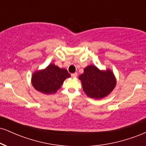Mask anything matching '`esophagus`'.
Instances as JSON below:
<instances>
[{"label": "esophagus", "mask_w": 146, "mask_h": 146, "mask_svg": "<svg viewBox=\"0 0 146 146\" xmlns=\"http://www.w3.org/2000/svg\"><path fill=\"white\" fill-rule=\"evenodd\" d=\"M77 76H78V73H72V74H71V77H73V78H76Z\"/></svg>", "instance_id": "34e87169"}]
</instances>
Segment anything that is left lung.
Wrapping results in <instances>:
<instances>
[{"mask_svg":"<svg viewBox=\"0 0 146 146\" xmlns=\"http://www.w3.org/2000/svg\"><path fill=\"white\" fill-rule=\"evenodd\" d=\"M82 83L84 91L90 98L102 99L109 95L116 85V80L110 70L100 71L90 65L79 77Z\"/></svg>","mask_w":146,"mask_h":146,"instance_id":"obj_1","label":"left lung"}]
</instances>
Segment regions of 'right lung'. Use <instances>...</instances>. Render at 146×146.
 Segmentation results:
<instances>
[{"instance_id": "add662e5", "label": "right lung", "mask_w": 146, "mask_h": 146, "mask_svg": "<svg viewBox=\"0 0 146 146\" xmlns=\"http://www.w3.org/2000/svg\"><path fill=\"white\" fill-rule=\"evenodd\" d=\"M71 77L64 68L51 64L44 70L35 72L31 78L33 86L44 94H53L61 87L64 81Z\"/></svg>"}]
</instances>
